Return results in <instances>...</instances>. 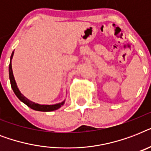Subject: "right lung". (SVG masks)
<instances>
[{
    "instance_id": "add662e5",
    "label": "right lung",
    "mask_w": 151,
    "mask_h": 151,
    "mask_svg": "<svg viewBox=\"0 0 151 151\" xmlns=\"http://www.w3.org/2000/svg\"><path fill=\"white\" fill-rule=\"evenodd\" d=\"M13 55H14V52H12V55L10 58V64H9V79H10L11 86L12 88L13 92L15 94V96L19 98L20 101H22V103H25L26 105L28 106L29 107L34 110H37V111H44V112H49V111H53V110H58L59 108H60L65 103V100H63L61 103H56V104H53V105H41V104H38V103H35L34 102H32L29 99H28L27 97H25L20 92L19 89L18 88L16 82H15V78L13 75L12 68V59Z\"/></svg>"
}]
</instances>
